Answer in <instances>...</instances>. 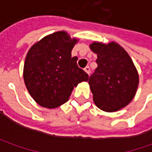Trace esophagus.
I'll use <instances>...</instances> for the list:
<instances>
[{
  "instance_id": "34e87169",
  "label": "esophagus",
  "mask_w": 152,
  "mask_h": 152,
  "mask_svg": "<svg viewBox=\"0 0 152 152\" xmlns=\"http://www.w3.org/2000/svg\"><path fill=\"white\" fill-rule=\"evenodd\" d=\"M85 71L86 72V73H88V74H90V73H91V67H89V66H88V67H86L85 68Z\"/></svg>"
}]
</instances>
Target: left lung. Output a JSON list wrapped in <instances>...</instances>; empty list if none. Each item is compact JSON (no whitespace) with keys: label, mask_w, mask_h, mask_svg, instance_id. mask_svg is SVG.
<instances>
[{"label":"left lung","mask_w":152,"mask_h":152,"mask_svg":"<svg viewBox=\"0 0 152 152\" xmlns=\"http://www.w3.org/2000/svg\"><path fill=\"white\" fill-rule=\"evenodd\" d=\"M91 49L97 54L96 69L89 79L94 102L105 112L118 111L136 93L137 70L125 50L115 42H94Z\"/></svg>","instance_id":"obj_1"}]
</instances>
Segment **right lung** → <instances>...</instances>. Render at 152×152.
I'll list each match as a JSON object with an SVG mask.
<instances>
[{"label": "right lung", "instance_id": "obj_1", "mask_svg": "<svg viewBox=\"0 0 152 152\" xmlns=\"http://www.w3.org/2000/svg\"><path fill=\"white\" fill-rule=\"evenodd\" d=\"M78 39L64 31L45 36L28 50L23 79L34 100L41 107L55 108L67 102L73 87L89 75L77 64L71 51Z\"/></svg>", "mask_w": 152, "mask_h": 152}]
</instances>
